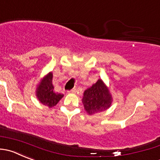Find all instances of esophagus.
Wrapping results in <instances>:
<instances>
[{
  "label": "esophagus",
  "mask_w": 160,
  "mask_h": 160,
  "mask_svg": "<svg viewBox=\"0 0 160 160\" xmlns=\"http://www.w3.org/2000/svg\"><path fill=\"white\" fill-rule=\"evenodd\" d=\"M76 92H77V88H73V89L68 91V93H76Z\"/></svg>",
  "instance_id": "obj_1"
}]
</instances>
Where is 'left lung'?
<instances>
[{"mask_svg": "<svg viewBox=\"0 0 160 160\" xmlns=\"http://www.w3.org/2000/svg\"><path fill=\"white\" fill-rule=\"evenodd\" d=\"M85 110L89 115L108 109L112 104V96L102 80H98L83 93L82 99Z\"/></svg>", "mask_w": 160, "mask_h": 160, "instance_id": "obj_1", "label": "left lung"}]
</instances>
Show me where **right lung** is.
Wrapping results in <instances>:
<instances>
[{
	"label": "right lung",
	"mask_w": 160,
	"mask_h": 160,
	"mask_svg": "<svg viewBox=\"0 0 160 160\" xmlns=\"http://www.w3.org/2000/svg\"><path fill=\"white\" fill-rule=\"evenodd\" d=\"M52 72L48 74L44 78V80L40 83L37 91V97L39 101L47 106L53 107L58 103L60 99L63 97L62 94H58L54 91V86L52 84Z\"/></svg>",
	"instance_id": "add662e5"
}]
</instances>
